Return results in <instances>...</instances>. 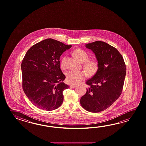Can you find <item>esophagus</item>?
I'll list each match as a JSON object with an SVG mask.
<instances>
[{
	"instance_id": "obj_1",
	"label": "esophagus",
	"mask_w": 146,
	"mask_h": 146,
	"mask_svg": "<svg viewBox=\"0 0 146 146\" xmlns=\"http://www.w3.org/2000/svg\"><path fill=\"white\" fill-rule=\"evenodd\" d=\"M76 86H77L76 84H72V85H70V88H74Z\"/></svg>"
}]
</instances>
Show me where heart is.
Wrapping results in <instances>:
<instances>
[{
    "label": "heart",
    "instance_id": "obj_1",
    "mask_svg": "<svg viewBox=\"0 0 146 146\" xmlns=\"http://www.w3.org/2000/svg\"><path fill=\"white\" fill-rule=\"evenodd\" d=\"M74 55L77 59L81 62H86L84 64V68L88 73L91 76L96 74L99 69V63L96 59H89V55L86 51L81 49L74 50ZM66 58L64 57L60 62V67L65 68ZM85 70L75 71L70 70L66 74V81L67 83L75 84L84 79L87 77V72Z\"/></svg>",
    "mask_w": 146,
    "mask_h": 146
}]
</instances>
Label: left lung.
<instances>
[{"mask_svg":"<svg viewBox=\"0 0 146 146\" xmlns=\"http://www.w3.org/2000/svg\"><path fill=\"white\" fill-rule=\"evenodd\" d=\"M94 53L99 69L86 81L89 86L81 98L80 104L88 112H102L112 105L121 96L126 74L121 54L116 48L102 41L86 44Z\"/></svg>","mask_w":146,"mask_h":146,"instance_id":"obj_1","label":"left lung"}]
</instances>
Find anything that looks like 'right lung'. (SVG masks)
Masks as SVG:
<instances>
[{"instance_id": "right-lung-1", "label": "right lung", "mask_w": 146, "mask_h": 146, "mask_svg": "<svg viewBox=\"0 0 146 146\" xmlns=\"http://www.w3.org/2000/svg\"><path fill=\"white\" fill-rule=\"evenodd\" d=\"M71 47L47 38L33 45L25 54L21 63L22 88L37 108L50 111L62 105V92L69 86L63 82L66 77L59 58Z\"/></svg>"}]
</instances>
